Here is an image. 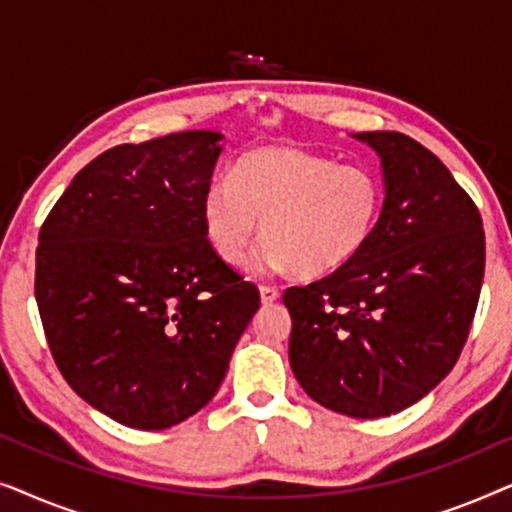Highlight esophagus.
I'll list each match as a JSON object with an SVG mask.
<instances>
[{"label": "esophagus", "instance_id": "1", "mask_svg": "<svg viewBox=\"0 0 512 512\" xmlns=\"http://www.w3.org/2000/svg\"><path fill=\"white\" fill-rule=\"evenodd\" d=\"M277 298H279L277 286H268V284H263V286H261V300H263V305L275 303Z\"/></svg>", "mask_w": 512, "mask_h": 512}]
</instances>
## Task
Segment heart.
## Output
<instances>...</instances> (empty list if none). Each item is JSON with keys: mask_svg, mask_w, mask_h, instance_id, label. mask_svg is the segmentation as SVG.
<instances>
[{"mask_svg": "<svg viewBox=\"0 0 512 512\" xmlns=\"http://www.w3.org/2000/svg\"><path fill=\"white\" fill-rule=\"evenodd\" d=\"M384 207L382 179L363 165L300 149H258L202 195V228L216 256L242 265L263 230V263L314 279L366 249Z\"/></svg>", "mask_w": 512, "mask_h": 512, "instance_id": "1", "label": "heart"}]
</instances>
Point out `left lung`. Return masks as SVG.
<instances>
[{"instance_id":"obj_1","label":"left lung","mask_w":512,"mask_h":512,"mask_svg":"<svg viewBox=\"0 0 512 512\" xmlns=\"http://www.w3.org/2000/svg\"><path fill=\"white\" fill-rule=\"evenodd\" d=\"M382 158L384 207L345 268L284 291L291 370L324 408L375 419L424 398L457 363L485 277L478 207L403 132H359Z\"/></svg>"}]
</instances>
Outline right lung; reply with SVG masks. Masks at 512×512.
Instances as JSON below:
<instances>
[{"mask_svg": "<svg viewBox=\"0 0 512 512\" xmlns=\"http://www.w3.org/2000/svg\"><path fill=\"white\" fill-rule=\"evenodd\" d=\"M219 139L188 130L104 151L39 230L34 296L55 366L132 429L205 408L261 305L202 228Z\"/></svg>", "mask_w": 512, "mask_h": 512, "instance_id": "add662e5", "label": "right lung"}]
</instances>
